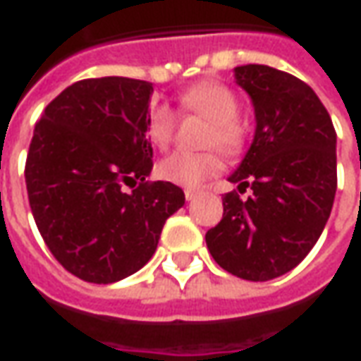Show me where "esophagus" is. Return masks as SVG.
<instances>
[{
    "instance_id": "obj_1",
    "label": "esophagus",
    "mask_w": 361,
    "mask_h": 361,
    "mask_svg": "<svg viewBox=\"0 0 361 361\" xmlns=\"http://www.w3.org/2000/svg\"><path fill=\"white\" fill-rule=\"evenodd\" d=\"M196 194H198V190H196V188H186L185 198L190 202V200H194V198H196Z\"/></svg>"
}]
</instances>
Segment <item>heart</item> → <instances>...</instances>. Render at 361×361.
<instances>
[{
    "label": "heart",
    "mask_w": 361,
    "mask_h": 361,
    "mask_svg": "<svg viewBox=\"0 0 361 361\" xmlns=\"http://www.w3.org/2000/svg\"><path fill=\"white\" fill-rule=\"evenodd\" d=\"M180 111L209 120L206 145H216L229 157H237L245 147V128L239 122V97L224 83L202 81L178 97ZM176 118L165 104H155L145 122V134L157 149H167L175 135ZM224 167L216 152H175L157 165V175L178 186H198Z\"/></svg>",
    "instance_id": "b5f03b06"
}]
</instances>
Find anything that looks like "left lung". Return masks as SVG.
<instances>
[{
    "label": "left lung",
    "instance_id": "obj_1",
    "mask_svg": "<svg viewBox=\"0 0 361 361\" xmlns=\"http://www.w3.org/2000/svg\"><path fill=\"white\" fill-rule=\"evenodd\" d=\"M235 83L255 106V137L229 175L224 217L206 233L209 255L229 274L267 282L290 272L323 233L336 194V132L315 91L291 73L249 63Z\"/></svg>",
    "mask_w": 361,
    "mask_h": 361
}]
</instances>
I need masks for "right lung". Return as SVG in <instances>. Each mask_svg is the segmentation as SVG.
I'll return each mask as SVG.
<instances>
[{
    "label": "right lung",
    "instance_id": "1",
    "mask_svg": "<svg viewBox=\"0 0 361 361\" xmlns=\"http://www.w3.org/2000/svg\"><path fill=\"white\" fill-rule=\"evenodd\" d=\"M152 93L142 79H83L35 126L25 165L30 209L56 260L85 282H118L145 267L167 217L185 206L176 185L145 180ZM124 184L136 188L126 193Z\"/></svg>",
    "mask_w": 361,
    "mask_h": 361
}]
</instances>
